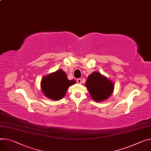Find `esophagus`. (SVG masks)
Listing matches in <instances>:
<instances>
[{
    "label": "esophagus",
    "instance_id": "34e87169",
    "mask_svg": "<svg viewBox=\"0 0 151 151\" xmlns=\"http://www.w3.org/2000/svg\"><path fill=\"white\" fill-rule=\"evenodd\" d=\"M77 82H78V83L79 84H81V83H82V82H81V79L80 78H78V79H77Z\"/></svg>",
    "mask_w": 151,
    "mask_h": 151
}]
</instances>
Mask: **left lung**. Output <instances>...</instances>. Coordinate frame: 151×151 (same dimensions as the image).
<instances>
[{
	"label": "left lung",
	"instance_id": "8db88e82",
	"mask_svg": "<svg viewBox=\"0 0 151 151\" xmlns=\"http://www.w3.org/2000/svg\"><path fill=\"white\" fill-rule=\"evenodd\" d=\"M85 85L92 99L97 102L111 96L114 87L110 80L98 72H94L88 76Z\"/></svg>",
	"mask_w": 151,
	"mask_h": 151
}]
</instances>
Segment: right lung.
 Listing matches in <instances>:
<instances>
[{
  "label": "right lung",
  "mask_w": 151,
  "mask_h": 151,
  "mask_svg": "<svg viewBox=\"0 0 151 151\" xmlns=\"http://www.w3.org/2000/svg\"><path fill=\"white\" fill-rule=\"evenodd\" d=\"M75 83L74 79L68 80L66 73L59 69L42 78L41 88L46 97L58 101L64 98L68 88Z\"/></svg>",
  "instance_id": "1"
}]
</instances>
